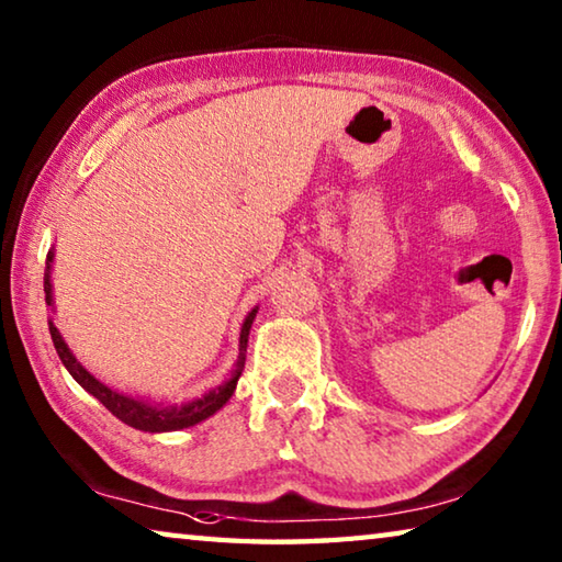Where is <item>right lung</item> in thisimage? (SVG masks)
I'll list each match as a JSON object with an SVG mask.
<instances>
[{"instance_id":"right-lung-1","label":"right lung","mask_w":562,"mask_h":562,"mask_svg":"<svg viewBox=\"0 0 562 562\" xmlns=\"http://www.w3.org/2000/svg\"><path fill=\"white\" fill-rule=\"evenodd\" d=\"M52 260H54V252L46 255V270H44V292H46V304H52ZM255 312L252 310L250 315L245 317V325L240 329V361H237V369L235 374L231 376V382H225L223 386L213 389L211 394H205L203 398H195V402H190L186 406H154V404H144L138 402V398H131V396H123L119 392H113L106 384H101L97 376H91L87 369H83L76 357L66 347V341L61 339L59 329H56L52 322H49V331H52V341L56 347V355L64 361V367L69 369V374L79 382L83 389L91 396H97L99 402L109 408V412L121 418L123 424L133 426V429L138 431H150V434H160V431H178V429H188V426H195L198 422H203V418L213 416L217 408H223V404L227 398L233 396L235 392V384L237 379H240L243 372V364H245V351H247V335H250V327H252V319H255Z\"/></svg>"}]
</instances>
